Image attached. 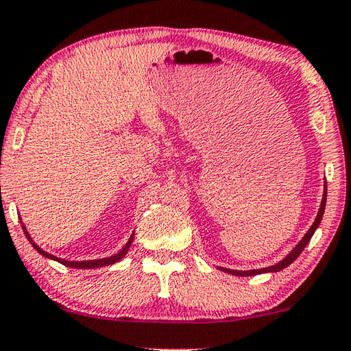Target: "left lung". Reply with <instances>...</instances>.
Here are the masks:
<instances>
[{
    "mask_svg": "<svg viewBox=\"0 0 351 351\" xmlns=\"http://www.w3.org/2000/svg\"><path fill=\"white\" fill-rule=\"evenodd\" d=\"M324 206H326V189H324V195H323V200H322V206H319L318 216H317V219H315L313 226L310 227L304 239L299 241V245L295 246V248L291 251V253L286 256V258L281 261V263L272 265V267H265V269H259V270H245V272H243V270H230V269H223V270L227 274H232V275H237V276H250V275H258V274H265V272H278V270L288 267L289 264H293L294 261L299 258V254L302 253L304 248L307 246V243L310 241V239H312V235L315 234V230H317V227L319 226V223H322V218H323V213H324Z\"/></svg>",
    "mask_w": 351,
    "mask_h": 351,
    "instance_id": "1",
    "label": "left lung"
}]
</instances>
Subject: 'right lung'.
<instances>
[{
	"label": "right lung",
	"mask_w": 351,
	"mask_h": 351,
	"mask_svg": "<svg viewBox=\"0 0 351 351\" xmlns=\"http://www.w3.org/2000/svg\"><path fill=\"white\" fill-rule=\"evenodd\" d=\"M22 227H23V224H22ZM23 230H25L27 239L29 240V243L33 245V248L36 250L39 254L46 256V258H51V259H53V261H57V263H60V264H63V265H66V267H73V269H95V267H103V265H111V264H114V263H117V261L122 259V258H124V256L127 254V251H128V248H130L132 240H133V235H132V237H130V240L127 241V245L124 246V248H122L117 254L111 256V258H106V259H97V261H82V263H73V261H65V259L56 258V256H52V254L46 253V251H43L41 248H39V246H38L36 243H34V241H33L32 239H29V235H28V232H27L25 227H23Z\"/></svg>",
	"instance_id": "add662e5"
}]
</instances>
